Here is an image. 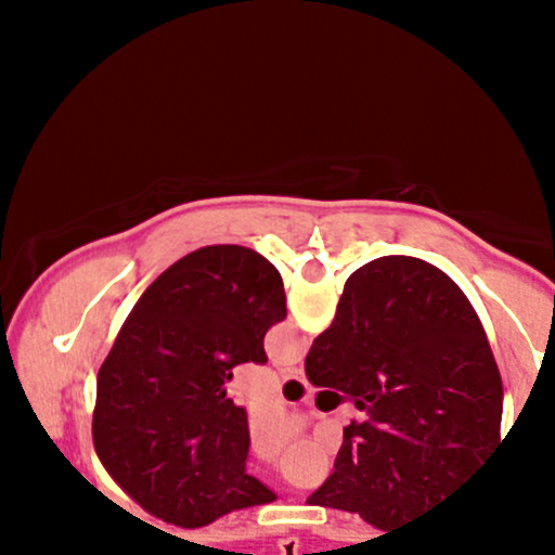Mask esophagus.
Returning <instances> with one entry per match:
<instances>
[{
	"label": "esophagus",
	"instance_id": "obj_1",
	"mask_svg": "<svg viewBox=\"0 0 555 555\" xmlns=\"http://www.w3.org/2000/svg\"><path fill=\"white\" fill-rule=\"evenodd\" d=\"M282 375H284V378H295V380H302V384H305V371H302V367H299V365L284 367Z\"/></svg>",
	"mask_w": 555,
	"mask_h": 555
}]
</instances>
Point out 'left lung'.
<instances>
[{
    "label": "left lung",
    "mask_w": 555,
    "mask_h": 555,
    "mask_svg": "<svg viewBox=\"0 0 555 555\" xmlns=\"http://www.w3.org/2000/svg\"><path fill=\"white\" fill-rule=\"evenodd\" d=\"M284 318L282 273L242 245L201 247L143 292L99 371L93 446L145 512L193 530L276 501L247 475V412L224 386L242 362L266 365Z\"/></svg>",
    "instance_id": "8db88e82"
}]
</instances>
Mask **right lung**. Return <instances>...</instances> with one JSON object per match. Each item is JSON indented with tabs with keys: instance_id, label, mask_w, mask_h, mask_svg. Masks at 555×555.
<instances>
[{
	"instance_id": "right-lung-1",
	"label": "right lung",
	"mask_w": 555,
	"mask_h": 555,
	"mask_svg": "<svg viewBox=\"0 0 555 555\" xmlns=\"http://www.w3.org/2000/svg\"><path fill=\"white\" fill-rule=\"evenodd\" d=\"M305 373L365 399V420L344 428L334 473L308 503L354 512L378 530L441 506L506 441L501 373L480 318L420 258L386 256L354 271Z\"/></svg>"
}]
</instances>
